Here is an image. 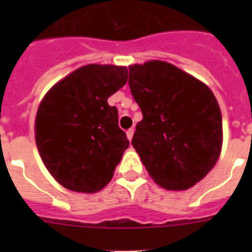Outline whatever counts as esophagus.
<instances>
[{"instance_id": "obj_1", "label": "esophagus", "mask_w": 252, "mask_h": 252, "mask_svg": "<svg viewBox=\"0 0 252 252\" xmlns=\"http://www.w3.org/2000/svg\"><path fill=\"white\" fill-rule=\"evenodd\" d=\"M133 132H135V130H133V128H128L127 131H126V135H127V139L130 140H132V136H133Z\"/></svg>"}]
</instances>
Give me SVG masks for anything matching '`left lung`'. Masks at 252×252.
<instances>
[{
  "mask_svg": "<svg viewBox=\"0 0 252 252\" xmlns=\"http://www.w3.org/2000/svg\"><path fill=\"white\" fill-rule=\"evenodd\" d=\"M128 70L131 94L142 112L131 144L160 187L190 188L208 174L221 153L222 115L215 94L161 60Z\"/></svg>",
  "mask_w": 252,
  "mask_h": 252,
  "instance_id": "obj_1",
  "label": "left lung"
}]
</instances>
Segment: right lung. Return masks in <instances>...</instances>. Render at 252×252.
<instances>
[{
  "mask_svg": "<svg viewBox=\"0 0 252 252\" xmlns=\"http://www.w3.org/2000/svg\"><path fill=\"white\" fill-rule=\"evenodd\" d=\"M127 82V68L90 64L58 82L35 120V140L46 169L74 192H98L128 148L119 112L107 99Z\"/></svg>",
  "mask_w": 252,
  "mask_h": 252,
  "instance_id": "add662e5",
  "label": "right lung"
}]
</instances>
